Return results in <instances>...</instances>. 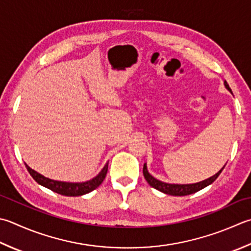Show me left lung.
Instances as JSON below:
<instances>
[{"label": "left lung", "instance_id": "left-lung-1", "mask_svg": "<svg viewBox=\"0 0 251 251\" xmlns=\"http://www.w3.org/2000/svg\"><path fill=\"white\" fill-rule=\"evenodd\" d=\"M224 85H225V87H226L227 90H229L230 92H232V90H230V88H229L228 83L226 81H224ZM224 166L218 172L217 174L213 175V176H211L210 178H207V179H204L202 181H199V183H196V184H186V185L168 184V183H163V181H161L159 179L154 178L153 176L149 174L148 170H147L146 163L144 164V170H142V172H144V176H145L146 180L148 181V184L151 186V187L158 189V190L162 191V193H164L166 195L187 196V195H190V194L197 193V191L203 189L204 187H207V186H209L210 184H212L213 181L219 177V175L221 174V172L223 171Z\"/></svg>", "mask_w": 251, "mask_h": 251}]
</instances>
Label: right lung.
<instances>
[{"instance_id":"obj_1","label":"right lung","mask_w":251,"mask_h":251,"mask_svg":"<svg viewBox=\"0 0 251 251\" xmlns=\"http://www.w3.org/2000/svg\"><path fill=\"white\" fill-rule=\"evenodd\" d=\"M107 166H109V163H106L100 173L98 174L95 178H92L90 180L83 181V183H67V181H58L44 177L43 175L39 174L38 172L30 169L26 164V168L29 172V174L32 176V178L36 180L38 184L51 189L54 193H57L63 196H68V197H77V196L86 195L88 193H90V191L95 190L97 187H99L106 176Z\"/></svg>"}]
</instances>
